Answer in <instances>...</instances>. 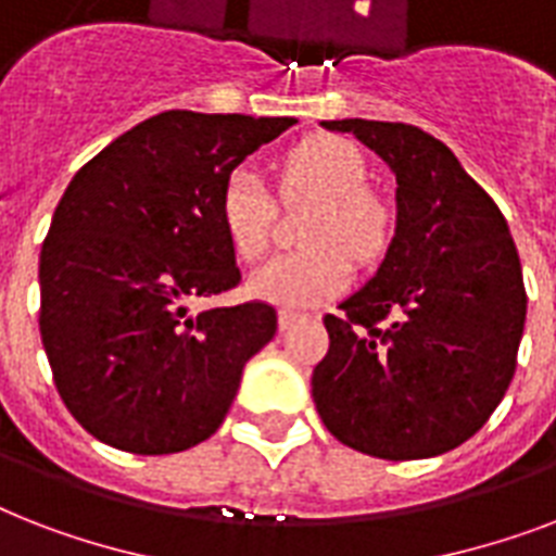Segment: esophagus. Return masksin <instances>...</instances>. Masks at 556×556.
<instances>
[{
	"instance_id": "1",
	"label": "esophagus",
	"mask_w": 556,
	"mask_h": 556,
	"mask_svg": "<svg viewBox=\"0 0 556 556\" xmlns=\"http://www.w3.org/2000/svg\"><path fill=\"white\" fill-rule=\"evenodd\" d=\"M296 320H303V314L300 312H291V308H282V312H279V329H291Z\"/></svg>"
}]
</instances>
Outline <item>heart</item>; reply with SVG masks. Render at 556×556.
<instances>
[{"label": "heart", "instance_id": "b5f03b06", "mask_svg": "<svg viewBox=\"0 0 556 556\" xmlns=\"http://www.w3.org/2000/svg\"><path fill=\"white\" fill-rule=\"evenodd\" d=\"M355 143L338 135H312L288 152L279 169L282 199H317L305 242L312 248L279 253L248 282L256 300L282 308H308L338 296L352 279V257L375 262L395 233V216L378 192ZM268 187L248 167L233 169L218 195V222L239 260H260L270 236Z\"/></svg>", "mask_w": 556, "mask_h": 556}]
</instances>
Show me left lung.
<instances>
[{
  "label": "left lung",
  "mask_w": 556,
  "mask_h": 556,
  "mask_svg": "<svg viewBox=\"0 0 556 556\" xmlns=\"http://www.w3.org/2000/svg\"><path fill=\"white\" fill-rule=\"evenodd\" d=\"M395 173L397 222L378 274L326 314L312 395L326 430L366 456H441L508 392L526 329L517 244L496 201L418 126L323 121Z\"/></svg>",
  "instance_id": "left-lung-1"
}]
</instances>
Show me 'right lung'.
<instances>
[{
	"label": "right lung",
	"mask_w": 556,
	"mask_h": 556,
	"mask_svg": "<svg viewBox=\"0 0 556 556\" xmlns=\"http://www.w3.org/2000/svg\"><path fill=\"white\" fill-rule=\"evenodd\" d=\"M294 117L173 109L132 126L65 187L39 253V334L86 432L135 456L222 427L277 308L187 303L239 286L218 222L227 176Z\"/></svg>",
	"instance_id": "1"
}]
</instances>
